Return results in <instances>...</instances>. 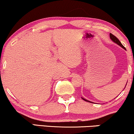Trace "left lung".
Returning a JSON list of instances; mask_svg holds the SVG:
<instances>
[{
    "label": "left lung",
    "mask_w": 134,
    "mask_h": 134,
    "mask_svg": "<svg viewBox=\"0 0 134 134\" xmlns=\"http://www.w3.org/2000/svg\"><path fill=\"white\" fill-rule=\"evenodd\" d=\"M110 39H111V40L113 41V42L115 43H116V44H119V45L120 47H121L122 48H124V49H125V50H126V49H125V48L124 47V46L122 45V44L121 43H120V42L118 38H117L116 37H115V36L114 35H113L112 34H110ZM82 99H83L84 100H85V101L88 102H92H92H91V101H90V100H86V99L82 98Z\"/></svg>",
    "instance_id": "1"
}]
</instances>
